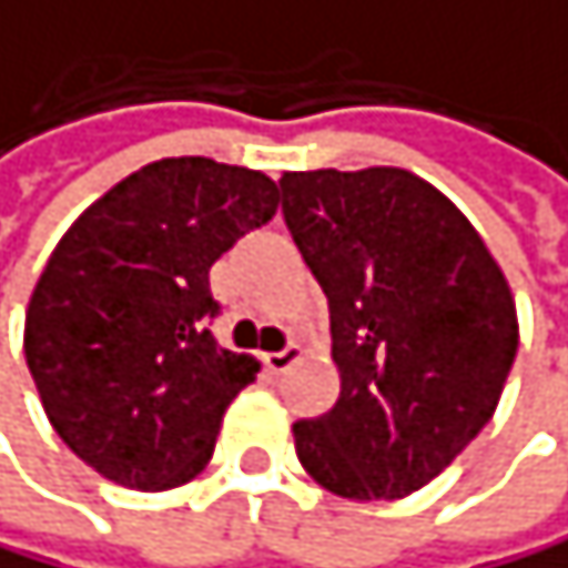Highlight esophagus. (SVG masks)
Masks as SVG:
<instances>
[{"mask_svg": "<svg viewBox=\"0 0 568 568\" xmlns=\"http://www.w3.org/2000/svg\"><path fill=\"white\" fill-rule=\"evenodd\" d=\"M300 359H303V348L300 345H286V348H278V353H265V356H261V363H265L268 373H286Z\"/></svg>", "mask_w": 568, "mask_h": 568, "instance_id": "obj_1", "label": "esophagus"}]
</instances>
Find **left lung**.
<instances>
[{
  "label": "left lung",
  "mask_w": 568,
  "mask_h": 568,
  "mask_svg": "<svg viewBox=\"0 0 568 568\" xmlns=\"http://www.w3.org/2000/svg\"><path fill=\"white\" fill-rule=\"evenodd\" d=\"M282 215L332 311L342 394L293 423L307 475L342 499H402L489 423L517 307L478 230L398 166L282 174Z\"/></svg>",
  "instance_id": "1"
}]
</instances>
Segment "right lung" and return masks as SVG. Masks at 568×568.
I'll return each instance as SVG.
<instances>
[{
  "label": "right lung",
  "mask_w": 568,
  "mask_h": 568,
  "mask_svg": "<svg viewBox=\"0 0 568 568\" xmlns=\"http://www.w3.org/2000/svg\"><path fill=\"white\" fill-rule=\"evenodd\" d=\"M278 209L261 170L170 156L97 199L33 286L23 353L48 423L97 475L160 493L195 478L257 359L212 338L209 268Z\"/></svg>",
  "instance_id": "add662e5"
}]
</instances>
